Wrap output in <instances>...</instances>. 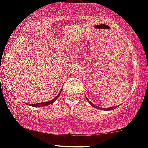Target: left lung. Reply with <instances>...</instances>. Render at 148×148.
Wrapping results in <instances>:
<instances>
[{
    "mask_svg": "<svg viewBox=\"0 0 148 148\" xmlns=\"http://www.w3.org/2000/svg\"><path fill=\"white\" fill-rule=\"evenodd\" d=\"M87 100L88 101V102L89 103L91 104V105H92V106H93V107H94V108H98V109H100V110H113V109H114V108H117V106H115V107H110V108H105V109H103V108H100V107H98V106H96L95 105H94V104H93L92 102H90V101H89V99H87Z\"/></svg>",
    "mask_w": 148,
    "mask_h": 148,
    "instance_id": "obj_1",
    "label": "left lung"
}]
</instances>
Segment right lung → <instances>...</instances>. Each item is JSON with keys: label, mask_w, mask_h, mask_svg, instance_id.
Instances as JSON below:
<instances>
[{"label": "right lung", "mask_w": 148, "mask_h": 148, "mask_svg": "<svg viewBox=\"0 0 148 148\" xmlns=\"http://www.w3.org/2000/svg\"><path fill=\"white\" fill-rule=\"evenodd\" d=\"M61 92V91L60 92H59V94H58V95L56 96L55 98H54V99H53L52 100H51V101H46V102L38 103H35V104H29V103H28L27 105H29V106H34V107H43V106H49V105H50V104H52L53 103H54V101H55L56 100V99H58V97H59V95H60Z\"/></svg>", "instance_id": "add662e5"}]
</instances>
